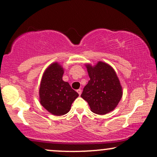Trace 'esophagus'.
<instances>
[{"label":"esophagus","mask_w":157,"mask_h":157,"mask_svg":"<svg viewBox=\"0 0 157 157\" xmlns=\"http://www.w3.org/2000/svg\"><path fill=\"white\" fill-rule=\"evenodd\" d=\"M76 91L78 92V94H79V95H81V89H78Z\"/></svg>","instance_id":"34e87169"}]
</instances>
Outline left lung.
I'll use <instances>...</instances> for the list:
<instances>
[{
  "instance_id": "left-lung-1",
  "label": "left lung",
  "mask_w": 157,
  "mask_h": 157,
  "mask_svg": "<svg viewBox=\"0 0 157 157\" xmlns=\"http://www.w3.org/2000/svg\"><path fill=\"white\" fill-rule=\"evenodd\" d=\"M90 80L81 96L89 104L92 112L104 115L117 106L123 95L117 73L109 65L98 61L95 66L86 63Z\"/></svg>"
}]
</instances>
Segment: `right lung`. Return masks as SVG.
<instances>
[{
    "label": "right lung",
    "instance_id": "obj_1",
    "mask_svg": "<svg viewBox=\"0 0 157 157\" xmlns=\"http://www.w3.org/2000/svg\"><path fill=\"white\" fill-rule=\"evenodd\" d=\"M63 68L58 62L50 64L43 74L39 88L40 104L51 114L62 116L70 111L78 94L64 81Z\"/></svg>",
    "mask_w": 157,
    "mask_h": 157
}]
</instances>
